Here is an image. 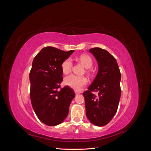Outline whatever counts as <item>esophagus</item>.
I'll return each mask as SVG.
<instances>
[{
	"instance_id": "obj_1",
	"label": "esophagus",
	"mask_w": 151,
	"mask_h": 151,
	"mask_svg": "<svg viewBox=\"0 0 151 151\" xmlns=\"http://www.w3.org/2000/svg\"><path fill=\"white\" fill-rule=\"evenodd\" d=\"M74 92H75V93H76V95L80 94V92H79V91H74Z\"/></svg>"
}]
</instances>
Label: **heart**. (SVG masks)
<instances>
[{
	"label": "heart",
	"mask_w": 151,
	"mask_h": 151,
	"mask_svg": "<svg viewBox=\"0 0 151 151\" xmlns=\"http://www.w3.org/2000/svg\"><path fill=\"white\" fill-rule=\"evenodd\" d=\"M79 60L86 68H89L93 65L92 58L88 55L83 54L79 57ZM62 70L64 74H68L71 72L72 68V61L71 58L65 59L62 63ZM88 83V79L84 76H79L72 74L66 77L64 79L65 85L70 87L76 91H80Z\"/></svg>",
	"instance_id": "obj_1"
}]
</instances>
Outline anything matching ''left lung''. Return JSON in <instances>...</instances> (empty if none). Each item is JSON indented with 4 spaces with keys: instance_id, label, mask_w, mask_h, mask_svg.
<instances>
[{
    "instance_id": "obj_1",
    "label": "left lung",
    "mask_w": 151,
    "mask_h": 151,
    "mask_svg": "<svg viewBox=\"0 0 151 151\" xmlns=\"http://www.w3.org/2000/svg\"><path fill=\"white\" fill-rule=\"evenodd\" d=\"M98 65V74L83 93L87 118L93 125H106L115 116L121 96V74L116 59L100 48L89 50ZM93 91L98 92L97 96Z\"/></svg>"
}]
</instances>
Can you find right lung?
I'll use <instances>...</instances> for the list:
<instances>
[{"instance_id":"add662e5","label":"right lung","mask_w":151,"mask_h":151,"mask_svg":"<svg viewBox=\"0 0 151 151\" xmlns=\"http://www.w3.org/2000/svg\"><path fill=\"white\" fill-rule=\"evenodd\" d=\"M74 52L45 47L33 59L29 73L31 101L38 119L47 125L64 121L76 96L68 86L57 90L63 81L62 63Z\"/></svg>"}]
</instances>
